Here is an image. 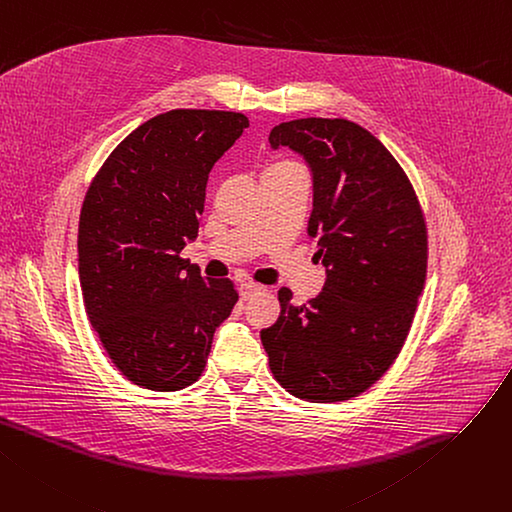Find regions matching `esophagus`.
Wrapping results in <instances>:
<instances>
[{
  "instance_id": "esophagus-1",
  "label": "esophagus",
  "mask_w": 512,
  "mask_h": 512,
  "mask_svg": "<svg viewBox=\"0 0 512 512\" xmlns=\"http://www.w3.org/2000/svg\"><path fill=\"white\" fill-rule=\"evenodd\" d=\"M263 290H265L263 286L253 284V282H245V284H241V288H238V292H241V298H243V300H251L255 294H259V292H263Z\"/></svg>"
}]
</instances>
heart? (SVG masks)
Wrapping results in <instances>:
<instances>
[{
    "instance_id": "obj_1",
    "label": "heart",
    "mask_w": 512,
    "mask_h": 512,
    "mask_svg": "<svg viewBox=\"0 0 512 512\" xmlns=\"http://www.w3.org/2000/svg\"><path fill=\"white\" fill-rule=\"evenodd\" d=\"M284 166H298V164L292 160H276V162H271L267 168H284Z\"/></svg>"
}]
</instances>
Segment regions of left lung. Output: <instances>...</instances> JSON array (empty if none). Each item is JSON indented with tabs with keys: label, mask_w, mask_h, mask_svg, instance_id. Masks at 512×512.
I'll return each instance as SVG.
<instances>
[{
	"label": "left lung",
	"mask_w": 512,
	"mask_h": 512,
	"mask_svg": "<svg viewBox=\"0 0 512 512\" xmlns=\"http://www.w3.org/2000/svg\"><path fill=\"white\" fill-rule=\"evenodd\" d=\"M269 146L300 152L313 170L309 234L327 267L319 296L261 329L274 379L313 403L346 401L377 383L410 333L428 267V228L405 170L370 131L348 119L276 125Z\"/></svg>",
	"instance_id": "left-lung-1"
}]
</instances>
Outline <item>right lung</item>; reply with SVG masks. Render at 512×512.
I'll return each mask as SVG.
<instances>
[{
    "label": "right lung",
    "instance_id": "obj_1",
    "mask_svg": "<svg viewBox=\"0 0 512 512\" xmlns=\"http://www.w3.org/2000/svg\"><path fill=\"white\" fill-rule=\"evenodd\" d=\"M249 119L175 109L133 129L102 162L80 212L86 315L121 374L150 391L195 383L216 327L238 300L232 280L201 278L181 257L197 236L208 175Z\"/></svg>",
    "mask_w": 512,
    "mask_h": 512
}]
</instances>
